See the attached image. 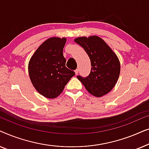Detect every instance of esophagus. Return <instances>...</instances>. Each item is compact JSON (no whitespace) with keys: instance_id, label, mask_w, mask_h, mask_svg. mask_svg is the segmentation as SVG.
<instances>
[{"instance_id":"34e87169","label":"esophagus","mask_w":149,"mask_h":149,"mask_svg":"<svg viewBox=\"0 0 149 149\" xmlns=\"http://www.w3.org/2000/svg\"><path fill=\"white\" fill-rule=\"evenodd\" d=\"M74 72H75V74H76V75L78 74V73H79V70H78V69H76V70H74Z\"/></svg>"}]
</instances>
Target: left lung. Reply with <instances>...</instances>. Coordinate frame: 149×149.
<instances>
[{
  "label": "left lung",
  "instance_id": "8db88e82",
  "mask_svg": "<svg viewBox=\"0 0 149 149\" xmlns=\"http://www.w3.org/2000/svg\"><path fill=\"white\" fill-rule=\"evenodd\" d=\"M74 42L84 49L91 61V71L88 76L78 75L91 95L101 97L113 88L120 74V63L117 56L104 40L97 36L79 37Z\"/></svg>",
  "mask_w": 149,
  "mask_h": 149
}]
</instances>
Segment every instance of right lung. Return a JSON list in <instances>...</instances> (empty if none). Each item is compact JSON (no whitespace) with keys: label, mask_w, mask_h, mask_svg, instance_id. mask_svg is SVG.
<instances>
[{"label":"right lung","mask_w":149,"mask_h":149,"mask_svg":"<svg viewBox=\"0 0 149 149\" xmlns=\"http://www.w3.org/2000/svg\"><path fill=\"white\" fill-rule=\"evenodd\" d=\"M65 38H50L40 45L30 59L28 72L32 85L38 92L47 98H55L74 76L66 67L63 49Z\"/></svg>","instance_id":"obj_1"}]
</instances>
